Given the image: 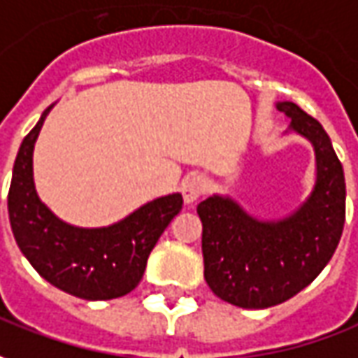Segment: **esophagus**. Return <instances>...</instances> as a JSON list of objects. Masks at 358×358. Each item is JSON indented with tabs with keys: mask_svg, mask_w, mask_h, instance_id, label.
<instances>
[{
	"mask_svg": "<svg viewBox=\"0 0 358 358\" xmlns=\"http://www.w3.org/2000/svg\"><path fill=\"white\" fill-rule=\"evenodd\" d=\"M204 189H206L204 177H201V175H189V177H185L183 185H181L185 203L193 204L194 201H199V196L204 193Z\"/></svg>",
	"mask_w": 358,
	"mask_h": 358,
	"instance_id": "34e87169",
	"label": "esophagus"
}]
</instances>
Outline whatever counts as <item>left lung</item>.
<instances>
[{
  "label": "left lung",
  "instance_id": "left-lung-1",
  "mask_svg": "<svg viewBox=\"0 0 358 358\" xmlns=\"http://www.w3.org/2000/svg\"><path fill=\"white\" fill-rule=\"evenodd\" d=\"M290 132L310 140L315 185L304 203L280 220H259L230 196L212 194L196 206L203 222L206 285L224 302L261 310L287 302L334 257L345 224V175L324 127L282 101Z\"/></svg>",
  "mask_w": 358,
  "mask_h": 358
}]
</instances>
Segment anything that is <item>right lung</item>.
<instances>
[{"label": "right lung", "mask_w": 358, "mask_h": 358, "mask_svg": "<svg viewBox=\"0 0 358 358\" xmlns=\"http://www.w3.org/2000/svg\"><path fill=\"white\" fill-rule=\"evenodd\" d=\"M24 136L7 196L15 241L36 273L50 285L83 300H110L138 287L150 251L183 206L179 193L150 201L127 218L103 228H78L60 220L38 199L33 150L44 118Z\"/></svg>", "instance_id": "right-lung-1"}]
</instances>
